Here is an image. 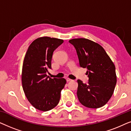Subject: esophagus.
Returning a JSON list of instances; mask_svg holds the SVG:
<instances>
[{
    "mask_svg": "<svg viewBox=\"0 0 131 131\" xmlns=\"http://www.w3.org/2000/svg\"><path fill=\"white\" fill-rule=\"evenodd\" d=\"M66 80H67V82H70V81H71V80H72L70 79H69V78H67V79H66Z\"/></svg>",
    "mask_w": 131,
    "mask_h": 131,
    "instance_id": "1",
    "label": "esophagus"
}]
</instances>
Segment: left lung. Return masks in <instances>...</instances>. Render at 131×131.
<instances>
[{
  "instance_id": "left-lung-1",
  "label": "left lung",
  "mask_w": 131,
  "mask_h": 131,
  "mask_svg": "<svg viewBox=\"0 0 131 131\" xmlns=\"http://www.w3.org/2000/svg\"><path fill=\"white\" fill-rule=\"evenodd\" d=\"M69 42L76 50L80 67L88 69V83L78 80L80 103L88 108L104 106L112 97L117 82L115 66L97 43L85 38L71 39Z\"/></svg>"
}]
</instances>
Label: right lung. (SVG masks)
Listing matches in <instances>:
<instances>
[{"label": "right lung", "instance_id": "1", "mask_svg": "<svg viewBox=\"0 0 131 131\" xmlns=\"http://www.w3.org/2000/svg\"><path fill=\"white\" fill-rule=\"evenodd\" d=\"M64 42L62 39L44 36L33 41L23 61L22 85L30 103L37 110L46 112L56 107L66 80L50 78L46 73L51 69L53 52Z\"/></svg>", "mask_w": 131, "mask_h": 131}]
</instances>
